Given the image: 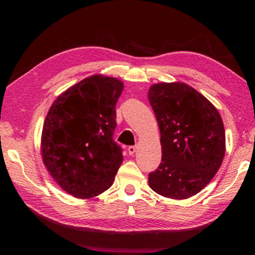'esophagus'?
Instances as JSON below:
<instances>
[{"instance_id": "1", "label": "esophagus", "mask_w": 255, "mask_h": 255, "mask_svg": "<svg viewBox=\"0 0 255 255\" xmlns=\"http://www.w3.org/2000/svg\"><path fill=\"white\" fill-rule=\"evenodd\" d=\"M127 149H128V154L129 155H133V153L136 152V146H129Z\"/></svg>"}]
</instances>
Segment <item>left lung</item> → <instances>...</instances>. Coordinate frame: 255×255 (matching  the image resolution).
I'll return each instance as SVG.
<instances>
[{"mask_svg":"<svg viewBox=\"0 0 255 255\" xmlns=\"http://www.w3.org/2000/svg\"><path fill=\"white\" fill-rule=\"evenodd\" d=\"M148 100L162 145V162L149 173V187L163 197L188 199L222 165L226 150L222 117L208 99L181 82L152 85Z\"/></svg>","mask_w":255,"mask_h":255,"instance_id":"1","label":"left lung"}]
</instances>
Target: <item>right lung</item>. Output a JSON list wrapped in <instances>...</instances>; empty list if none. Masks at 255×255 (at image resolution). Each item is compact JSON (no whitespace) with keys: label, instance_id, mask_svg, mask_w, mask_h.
I'll use <instances>...</instances> for the list:
<instances>
[{"label":"right lung","instance_id":"obj_1","mask_svg":"<svg viewBox=\"0 0 255 255\" xmlns=\"http://www.w3.org/2000/svg\"><path fill=\"white\" fill-rule=\"evenodd\" d=\"M124 83L96 74L53 102L41 133L42 162L64 191L90 199L109 189L123 163L114 141L116 105Z\"/></svg>","mask_w":255,"mask_h":255}]
</instances>
